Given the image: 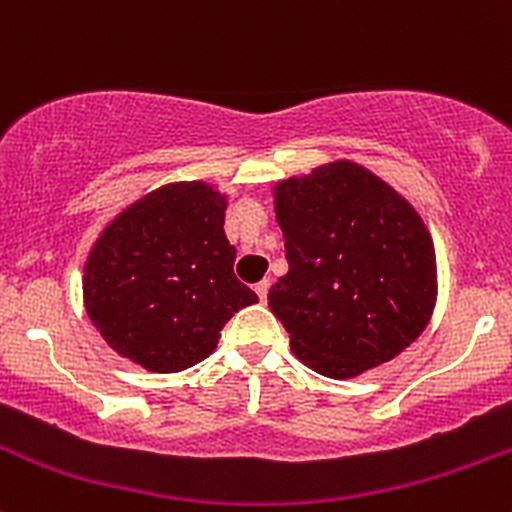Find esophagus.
Segmentation results:
<instances>
[{
  "mask_svg": "<svg viewBox=\"0 0 512 512\" xmlns=\"http://www.w3.org/2000/svg\"><path fill=\"white\" fill-rule=\"evenodd\" d=\"M255 292H257V297H260V302H265V299H267V292H270V280L257 282V285H255Z\"/></svg>",
  "mask_w": 512,
  "mask_h": 512,
  "instance_id": "esophagus-1",
  "label": "esophagus"
}]
</instances>
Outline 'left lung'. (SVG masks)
I'll use <instances>...</instances> for the list:
<instances>
[{"label":"left lung","mask_w":512,"mask_h":512,"mask_svg":"<svg viewBox=\"0 0 512 512\" xmlns=\"http://www.w3.org/2000/svg\"><path fill=\"white\" fill-rule=\"evenodd\" d=\"M289 270L267 294L304 366L354 379L414 344L436 307V250L414 205L352 160L275 185Z\"/></svg>","instance_id":"1"}]
</instances>
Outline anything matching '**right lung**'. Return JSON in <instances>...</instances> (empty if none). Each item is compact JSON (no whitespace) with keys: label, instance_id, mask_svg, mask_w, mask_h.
Here are the masks:
<instances>
[{"label":"right lung","instance_id":"obj_1","mask_svg":"<svg viewBox=\"0 0 512 512\" xmlns=\"http://www.w3.org/2000/svg\"><path fill=\"white\" fill-rule=\"evenodd\" d=\"M225 208L203 180L168 183L103 227L84 265V307L113 352L175 374L208 359L232 314L257 302L232 272Z\"/></svg>","mask_w":512,"mask_h":512}]
</instances>
